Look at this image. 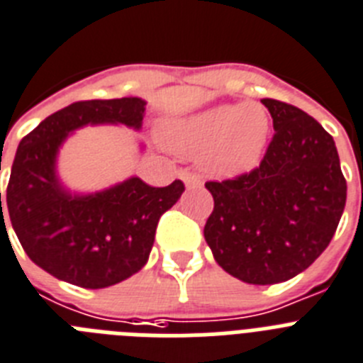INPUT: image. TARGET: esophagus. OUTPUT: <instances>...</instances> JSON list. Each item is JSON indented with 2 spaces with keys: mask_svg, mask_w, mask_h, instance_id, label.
<instances>
[{
  "mask_svg": "<svg viewBox=\"0 0 363 363\" xmlns=\"http://www.w3.org/2000/svg\"><path fill=\"white\" fill-rule=\"evenodd\" d=\"M178 178L182 179L185 184V187L193 189V187H200L202 185V178L198 174H193L191 170H178Z\"/></svg>",
  "mask_w": 363,
  "mask_h": 363,
  "instance_id": "obj_1",
  "label": "esophagus"
}]
</instances>
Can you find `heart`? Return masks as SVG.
Wrapping results in <instances>:
<instances>
[{
	"mask_svg": "<svg viewBox=\"0 0 363 363\" xmlns=\"http://www.w3.org/2000/svg\"><path fill=\"white\" fill-rule=\"evenodd\" d=\"M160 135L172 150L198 156L209 174L235 178L261 163L272 135V117L261 102H228L167 121Z\"/></svg>",
	"mask_w": 363,
	"mask_h": 363,
	"instance_id": "b5f03b06",
	"label": "heart"
}]
</instances>
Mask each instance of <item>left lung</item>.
Here are the masks:
<instances>
[{"mask_svg": "<svg viewBox=\"0 0 363 363\" xmlns=\"http://www.w3.org/2000/svg\"><path fill=\"white\" fill-rule=\"evenodd\" d=\"M275 135L250 174L207 182L215 209L203 228L222 270L275 284L325 252L345 209L347 184L333 135L299 108L262 99Z\"/></svg>", "mask_w": 363, "mask_h": 363, "instance_id": "left-lung-1", "label": "left lung"}]
</instances>
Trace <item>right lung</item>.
<instances>
[{"label":"right lung","mask_w":363,"mask_h":363,"mask_svg":"<svg viewBox=\"0 0 363 363\" xmlns=\"http://www.w3.org/2000/svg\"><path fill=\"white\" fill-rule=\"evenodd\" d=\"M141 97L73 102L43 119L21 139L11 169L7 209L30 261L52 277L82 288H106L147 264L160 216L185 191L176 179L150 187L130 176L93 193L71 191L58 174V154L75 130L143 126ZM141 152L145 145L139 143ZM1 224H5L1 207ZM7 231V228H5Z\"/></svg>","instance_id":"obj_1"}]
</instances>
